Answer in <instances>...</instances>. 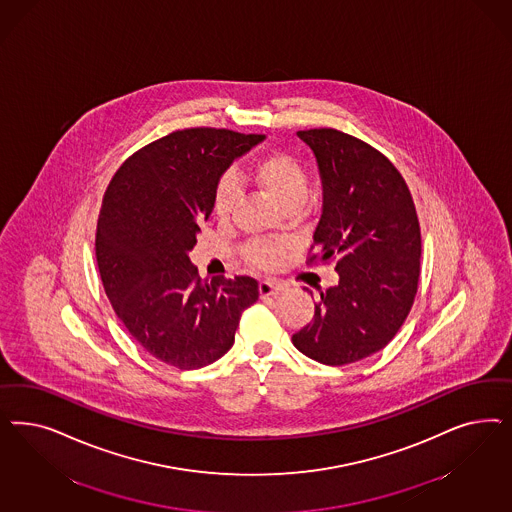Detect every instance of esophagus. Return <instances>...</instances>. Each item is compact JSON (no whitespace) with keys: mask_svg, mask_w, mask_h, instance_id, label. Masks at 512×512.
Returning <instances> with one entry per match:
<instances>
[{"mask_svg":"<svg viewBox=\"0 0 512 512\" xmlns=\"http://www.w3.org/2000/svg\"><path fill=\"white\" fill-rule=\"evenodd\" d=\"M282 292V284L275 281H260V296H277V294H281Z\"/></svg>","mask_w":512,"mask_h":512,"instance_id":"obj_1","label":"esophagus"}]
</instances>
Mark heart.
<instances>
[{
  "instance_id": "b5f03b06",
  "label": "heart",
  "mask_w": 512,
  "mask_h": 512,
  "mask_svg": "<svg viewBox=\"0 0 512 512\" xmlns=\"http://www.w3.org/2000/svg\"><path fill=\"white\" fill-rule=\"evenodd\" d=\"M254 181L262 186L269 198L275 199L282 209L299 207L309 194V175L296 156L273 150L260 156L252 167ZM241 196L239 182L233 175H224L215 188L213 211L218 218H230L237 199ZM284 247L275 241L252 239L243 247V258L260 269H273L281 262Z\"/></svg>"
}]
</instances>
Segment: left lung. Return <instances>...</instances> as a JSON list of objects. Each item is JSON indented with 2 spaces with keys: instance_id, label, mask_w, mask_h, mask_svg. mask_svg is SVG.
Returning <instances> with one entry per match:
<instances>
[{
  "instance_id": "1",
  "label": "left lung",
  "mask_w": 512,
  "mask_h": 512,
  "mask_svg": "<svg viewBox=\"0 0 512 512\" xmlns=\"http://www.w3.org/2000/svg\"><path fill=\"white\" fill-rule=\"evenodd\" d=\"M297 135L313 149L324 184L307 265L335 262L339 282L318 288L314 318L292 343L311 360L347 365L386 347L411 311L420 224L407 182L382 152L333 128Z\"/></svg>"
}]
</instances>
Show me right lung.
<instances>
[{
  "instance_id": "obj_1",
  "label": "right lung",
  "mask_w": 512,
  "mask_h": 512,
  "mask_svg": "<svg viewBox=\"0 0 512 512\" xmlns=\"http://www.w3.org/2000/svg\"><path fill=\"white\" fill-rule=\"evenodd\" d=\"M260 133L184 128L133 152L109 182L96 258L115 313L156 360L199 369L230 350L258 296L252 277L203 281L188 252L213 211L216 182Z\"/></svg>"
}]
</instances>
